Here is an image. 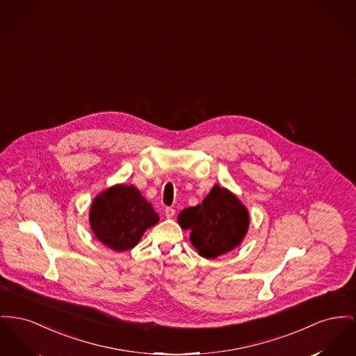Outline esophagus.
I'll return each mask as SVG.
<instances>
[{"instance_id": "esophagus-1", "label": "esophagus", "mask_w": 356, "mask_h": 356, "mask_svg": "<svg viewBox=\"0 0 356 356\" xmlns=\"http://www.w3.org/2000/svg\"><path fill=\"white\" fill-rule=\"evenodd\" d=\"M164 212H165V216H167V218H173V215L176 213V211H175V209H172V207H167Z\"/></svg>"}]
</instances>
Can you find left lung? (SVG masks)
<instances>
[{
    "mask_svg": "<svg viewBox=\"0 0 356 356\" xmlns=\"http://www.w3.org/2000/svg\"><path fill=\"white\" fill-rule=\"evenodd\" d=\"M177 222L191 230V243L204 258H216L241 245L249 230V211L229 189L213 186L202 204L183 209Z\"/></svg>",
    "mask_w": 356,
    "mask_h": 356,
    "instance_id": "1",
    "label": "left lung"
}]
</instances>
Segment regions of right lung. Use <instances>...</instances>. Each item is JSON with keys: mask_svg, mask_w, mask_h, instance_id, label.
I'll return each mask as SVG.
<instances>
[{"mask_svg": "<svg viewBox=\"0 0 356 356\" xmlns=\"http://www.w3.org/2000/svg\"><path fill=\"white\" fill-rule=\"evenodd\" d=\"M160 220L152 204L134 186L117 184L101 192L90 209L94 235L114 251L133 249L144 232Z\"/></svg>", "mask_w": 356, "mask_h": 356, "instance_id": "add662e5", "label": "right lung"}]
</instances>
